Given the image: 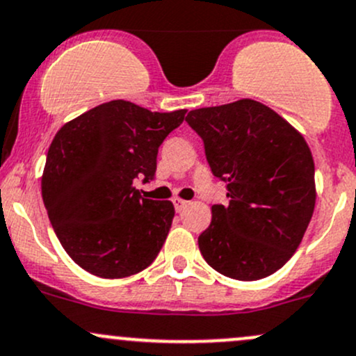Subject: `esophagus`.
Wrapping results in <instances>:
<instances>
[{
    "label": "esophagus",
    "instance_id": "esophagus-1",
    "mask_svg": "<svg viewBox=\"0 0 356 356\" xmlns=\"http://www.w3.org/2000/svg\"><path fill=\"white\" fill-rule=\"evenodd\" d=\"M188 204H189V201L181 200V197H177V200H174V207H175V209H177V211H182V209L188 207Z\"/></svg>",
    "mask_w": 356,
    "mask_h": 356
}]
</instances>
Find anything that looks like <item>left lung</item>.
<instances>
[{"mask_svg": "<svg viewBox=\"0 0 356 356\" xmlns=\"http://www.w3.org/2000/svg\"><path fill=\"white\" fill-rule=\"evenodd\" d=\"M186 121L230 197L228 207H211V223L197 238L204 261L228 278H266L293 256L312 218L317 194L309 145L252 99L194 109Z\"/></svg>", "mask_w": 356, "mask_h": 356, "instance_id": "left-lung-1", "label": "left lung"}]
</instances>
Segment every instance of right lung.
<instances>
[{
	"label": "right lung",
	"instance_id": "1",
	"mask_svg": "<svg viewBox=\"0 0 356 356\" xmlns=\"http://www.w3.org/2000/svg\"><path fill=\"white\" fill-rule=\"evenodd\" d=\"M186 112L111 100L56 133L40 184L44 207L63 249L85 271L126 278L159 256L174 204L143 197L134 179H153L159 147Z\"/></svg>",
	"mask_w": 356,
	"mask_h": 356
}]
</instances>
